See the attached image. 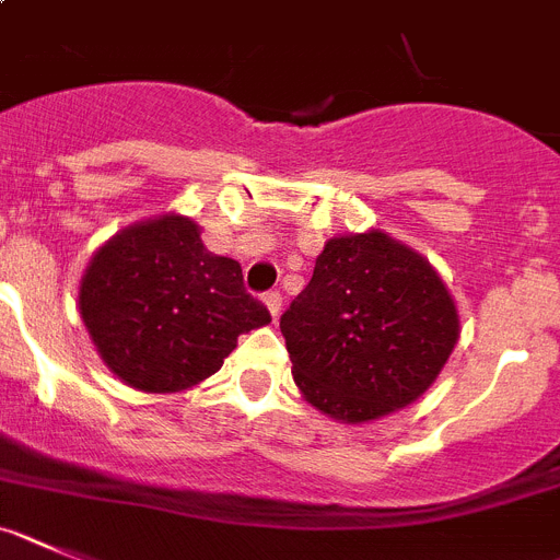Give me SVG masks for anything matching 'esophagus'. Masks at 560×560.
I'll use <instances>...</instances> for the list:
<instances>
[{
	"mask_svg": "<svg viewBox=\"0 0 560 560\" xmlns=\"http://www.w3.org/2000/svg\"><path fill=\"white\" fill-rule=\"evenodd\" d=\"M261 301H265V307H267V313H270V318H273V320L279 318V313H281V295L270 290V293L261 295Z\"/></svg>",
	"mask_w": 560,
	"mask_h": 560,
	"instance_id": "34e87169",
	"label": "esophagus"
}]
</instances>
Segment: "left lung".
<instances>
[{"label": "left lung", "mask_w": 560, "mask_h": 560, "mask_svg": "<svg viewBox=\"0 0 560 560\" xmlns=\"http://www.w3.org/2000/svg\"><path fill=\"white\" fill-rule=\"evenodd\" d=\"M279 327L301 395L352 425L415 402L459 340L448 287L383 231L329 240Z\"/></svg>", "instance_id": "obj_1"}]
</instances>
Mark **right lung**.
Wrapping results in <instances>:
<instances>
[{
  "mask_svg": "<svg viewBox=\"0 0 560 560\" xmlns=\"http://www.w3.org/2000/svg\"><path fill=\"white\" fill-rule=\"evenodd\" d=\"M78 310L109 372L149 395L197 386L220 372L242 332L270 324L240 261L208 250L179 213L124 228L98 247Z\"/></svg>",
  "mask_w": 560,
  "mask_h": 560,
  "instance_id": "add662e5",
  "label": "right lung"
}]
</instances>
